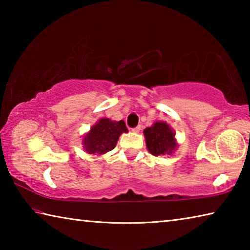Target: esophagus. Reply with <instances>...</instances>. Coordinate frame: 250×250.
<instances>
[{
	"mask_svg": "<svg viewBox=\"0 0 250 250\" xmlns=\"http://www.w3.org/2000/svg\"><path fill=\"white\" fill-rule=\"evenodd\" d=\"M141 130V125H139L137 126H134V128H132V131L133 132H139V131Z\"/></svg>",
	"mask_w": 250,
	"mask_h": 250,
	"instance_id": "1",
	"label": "esophagus"
}]
</instances>
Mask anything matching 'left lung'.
I'll use <instances>...</instances> for the list:
<instances>
[{
	"mask_svg": "<svg viewBox=\"0 0 250 250\" xmlns=\"http://www.w3.org/2000/svg\"><path fill=\"white\" fill-rule=\"evenodd\" d=\"M143 133L147 150L155 156L171 154L176 147L174 132L166 122H155L152 126L146 128Z\"/></svg>",
	"mask_w": 250,
	"mask_h": 250,
	"instance_id": "1",
	"label": "left lung"
}]
</instances>
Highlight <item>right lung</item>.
Here are the masks:
<instances>
[{
	"mask_svg": "<svg viewBox=\"0 0 250 250\" xmlns=\"http://www.w3.org/2000/svg\"><path fill=\"white\" fill-rule=\"evenodd\" d=\"M128 132L124 120L100 119L83 138V146L89 154H104L115 149L120 134Z\"/></svg>",
	"mask_w": 250,
	"mask_h": 250,
	"instance_id": "add662e5",
	"label": "right lung"
}]
</instances>
